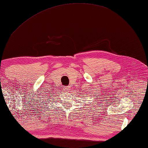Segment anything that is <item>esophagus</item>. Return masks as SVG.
I'll use <instances>...</instances> for the list:
<instances>
[{
    "instance_id": "esophagus-1",
    "label": "esophagus",
    "mask_w": 148,
    "mask_h": 148,
    "mask_svg": "<svg viewBox=\"0 0 148 148\" xmlns=\"http://www.w3.org/2000/svg\"><path fill=\"white\" fill-rule=\"evenodd\" d=\"M70 87H65L64 88H63V90H65V91H66V92H67V91H69L70 90Z\"/></svg>"
}]
</instances>
